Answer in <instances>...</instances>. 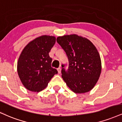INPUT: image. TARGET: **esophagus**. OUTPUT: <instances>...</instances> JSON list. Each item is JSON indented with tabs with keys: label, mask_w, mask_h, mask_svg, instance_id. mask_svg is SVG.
I'll list each match as a JSON object with an SVG mask.
<instances>
[{
	"label": "esophagus",
	"mask_w": 122,
	"mask_h": 122,
	"mask_svg": "<svg viewBox=\"0 0 122 122\" xmlns=\"http://www.w3.org/2000/svg\"><path fill=\"white\" fill-rule=\"evenodd\" d=\"M57 71H58V73H61V67H58V69H57Z\"/></svg>",
	"instance_id": "esophagus-1"
}]
</instances>
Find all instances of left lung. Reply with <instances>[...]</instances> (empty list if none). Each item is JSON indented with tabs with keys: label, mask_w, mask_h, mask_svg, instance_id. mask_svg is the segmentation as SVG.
<instances>
[{
	"label": "left lung",
	"mask_w": 122,
	"mask_h": 122,
	"mask_svg": "<svg viewBox=\"0 0 122 122\" xmlns=\"http://www.w3.org/2000/svg\"><path fill=\"white\" fill-rule=\"evenodd\" d=\"M69 60L65 70L62 65V78L75 93H85L92 90L101 73V60L97 49L85 37L77 35H65L57 38Z\"/></svg>",
	"instance_id": "obj_1"
}]
</instances>
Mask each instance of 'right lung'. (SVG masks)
<instances>
[{"instance_id":"obj_1","label":"right lung","mask_w":122,"mask_h":122,"mask_svg":"<svg viewBox=\"0 0 122 122\" xmlns=\"http://www.w3.org/2000/svg\"><path fill=\"white\" fill-rule=\"evenodd\" d=\"M56 42L54 36L44 35L29 42L22 51L17 62V73L28 90L39 92L58 71L51 66L49 53Z\"/></svg>"}]
</instances>
